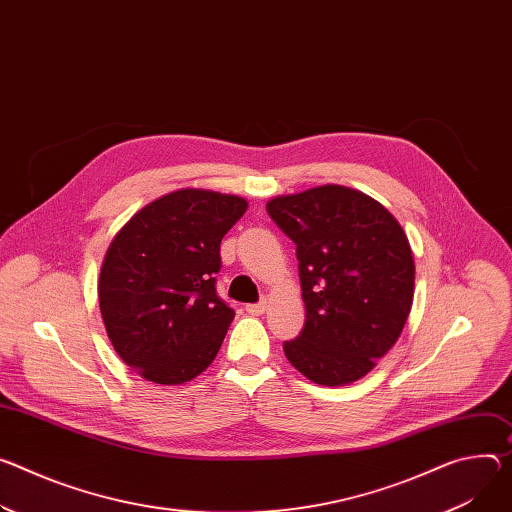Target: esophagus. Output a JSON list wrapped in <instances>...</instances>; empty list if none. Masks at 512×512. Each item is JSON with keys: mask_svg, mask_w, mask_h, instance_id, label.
I'll use <instances>...</instances> for the list:
<instances>
[{"mask_svg": "<svg viewBox=\"0 0 512 512\" xmlns=\"http://www.w3.org/2000/svg\"><path fill=\"white\" fill-rule=\"evenodd\" d=\"M245 310H247L249 314H253V316H259V314H265V312L269 310V302L263 300V302H259V304H247Z\"/></svg>", "mask_w": 512, "mask_h": 512, "instance_id": "obj_1", "label": "esophagus"}]
</instances>
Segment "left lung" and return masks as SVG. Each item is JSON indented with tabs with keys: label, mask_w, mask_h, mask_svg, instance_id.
<instances>
[{
	"label": "left lung",
	"mask_w": 512,
	"mask_h": 512,
	"mask_svg": "<svg viewBox=\"0 0 512 512\" xmlns=\"http://www.w3.org/2000/svg\"><path fill=\"white\" fill-rule=\"evenodd\" d=\"M296 243L304 329L288 361L320 386L367 376L398 341L414 298V259L400 222L374 198L318 185L267 202Z\"/></svg>",
	"instance_id": "1"
}]
</instances>
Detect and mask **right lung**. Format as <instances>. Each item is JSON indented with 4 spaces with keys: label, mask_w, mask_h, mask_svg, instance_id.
<instances>
[{
    "label": "right lung",
    "mask_w": 512,
    "mask_h": 512,
    "mask_svg": "<svg viewBox=\"0 0 512 512\" xmlns=\"http://www.w3.org/2000/svg\"><path fill=\"white\" fill-rule=\"evenodd\" d=\"M247 200L185 188L138 210L114 235L100 269L104 327L120 359L163 386L198 378L235 310L216 296L220 241Z\"/></svg>",
    "instance_id": "add662e5"
}]
</instances>
